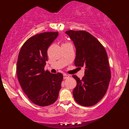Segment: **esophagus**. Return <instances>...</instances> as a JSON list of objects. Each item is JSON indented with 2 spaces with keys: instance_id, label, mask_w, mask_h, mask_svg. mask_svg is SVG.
Returning <instances> with one entry per match:
<instances>
[{
  "instance_id": "1",
  "label": "esophagus",
  "mask_w": 129,
  "mask_h": 129,
  "mask_svg": "<svg viewBox=\"0 0 129 129\" xmlns=\"http://www.w3.org/2000/svg\"><path fill=\"white\" fill-rule=\"evenodd\" d=\"M69 76L68 75H67V74H64V75H63V79H67V78H69Z\"/></svg>"
}]
</instances>
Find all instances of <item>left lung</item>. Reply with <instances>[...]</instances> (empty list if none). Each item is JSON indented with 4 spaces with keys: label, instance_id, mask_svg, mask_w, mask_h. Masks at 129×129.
<instances>
[{
    "label": "left lung",
    "instance_id": "left-lung-1",
    "mask_svg": "<svg viewBox=\"0 0 129 129\" xmlns=\"http://www.w3.org/2000/svg\"><path fill=\"white\" fill-rule=\"evenodd\" d=\"M66 33L76 48L75 65L85 68L82 79L72 76L77 82L73 91L74 99L81 106H94L107 92L111 79L107 52L100 41L85 31L69 30Z\"/></svg>",
    "mask_w": 129,
    "mask_h": 129
}]
</instances>
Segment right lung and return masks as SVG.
<instances>
[{"instance_id": "1", "label": "right lung", "mask_w": 129, "mask_h": 129, "mask_svg": "<svg viewBox=\"0 0 129 129\" xmlns=\"http://www.w3.org/2000/svg\"><path fill=\"white\" fill-rule=\"evenodd\" d=\"M58 32H45L29 38L22 45L17 62V75L23 92L29 100L41 107L57 100L63 75L44 70L47 50Z\"/></svg>"}]
</instances>
